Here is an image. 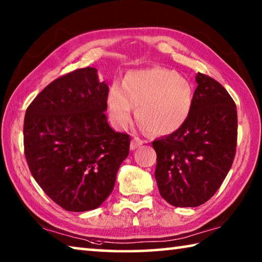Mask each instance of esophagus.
<instances>
[{"label": "esophagus", "mask_w": 262, "mask_h": 262, "mask_svg": "<svg viewBox=\"0 0 262 262\" xmlns=\"http://www.w3.org/2000/svg\"><path fill=\"white\" fill-rule=\"evenodd\" d=\"M143 144V140H141L140 137H134L130 142V150H135L136 148H139L140 145Z\"/></svg>", "instance_id": "obj_1"}]
</instances>
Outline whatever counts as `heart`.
<instances>
[{"label":"heart","mask_w":262,"mask_h":262,"mask_svg":"<svg viewBox=\"0 0 262 262\" xmlns=\"http://www.w3.org/2000/svg\"><path fill=\"white\" fill-rule=\"evenodd\" d=\"M194 104V89L187 78L174 70L154 67L128 72L122 85L114 82L107 92L111 118L119 128L136 118L148 132L171 134L187 121Z\"/></svg>","instance_id":"obj_1"}]
</instances>
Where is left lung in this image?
<instances>
[{"label": "left lung", "mask_w": 262, "mask_h": 262, "mask_svg": "<svg viewBox=\"0 0 262 262\" xmlns=\"http://www.w3.org/2000/svg\"><path fill=\"white\" fill-rule=\"evenodd\" d=\"M192 112L172 134L152 142L159 193L174 207H198L221 187L237 145V107L228 91L196 74Z\"/></svg>", "instance_id": "left-lung-1"}]
</instances>
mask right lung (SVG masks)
Instances as JSON below:
<instances>
[{
	"mask_svg": "<svg viewBox=\"0 0 262 262\" xmlns=\"http://www.w3.org/2000/svg\"><path fill=\"white\" fill-rule=\"evenodd\" d=\"M107 92L98 70L86 67L48 84L26 110L24 151L31 173L68 211L98 208L129 154V135L107 122Z\"/></svg>",
	"mask_w": 262,
	"mask_h": 262,
	"instance_id": "1",
	"label": "right lung"
}]
</instances>
